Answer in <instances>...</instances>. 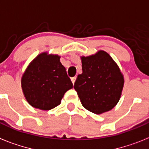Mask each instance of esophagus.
Masks as SVG:
<instances>
[{
	"instance_id": "1",
	"label": "esophagus",
	"mask_w": 149,
	"mask_h": 149,
	"mask_svg": "<svg viewBox=\"0 0 149 149\" xmlns=\"http://www.w3.org/2000/svg\"><path fill=\"white\" fill-rule=\"evenodd\" d=\"M76 79H77V77H72V78H71V81H72V84H74V83H75V81H76Z\"/></svg>"
}]
</instances>
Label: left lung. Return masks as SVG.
I'll return each mask as SVG.
<instances>
[{"label": "left lung", "instance_id": "8db88e82", "mask_svg": "<svg viewBox=\"0 0 149 149\" xmlns=\"http://www.w3.org/2000/svg\"><path fill=\"white\" fill-rule=\"evenodd\" d=\"M82 70L73 88L82 106L96 114L114 107L120 98L124 81L111 56L100 51L95 55L82 57Z\"/></svg>", "mask_w": 149, "mask_h": 149}]
</instances>
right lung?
<instances>
[{
	"mask_svg": "<svg viewBox=\"0 0 149 149\" xmlns=\"http://www.w3.org/2000/svg\"><path fill=\"white\" fill-rule=\"evenodd\" d=\"M22 88L32 107L48 111L61 104L72 83L57 55L42 53L36 57L22 77Z\"/></svg>",
	"mask_w": 149,
	"mask_h": 149,
	"instance_id": "1",
	"label": "right lung"
}]
</instances>
